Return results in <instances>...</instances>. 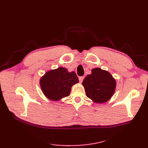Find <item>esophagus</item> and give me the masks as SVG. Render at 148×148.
<instances>
[{"label": "esophagus", "instance_id": "obj_1", "mask_svg": "<svg viewBox=\"0 0 148 148\" xmlns=\"http://www.w3.org/2000/svg\"><path fill=\"white\" fill-rule=\"evenodd\" d=\"M84 78V76H82V77H79V82H80V83H82L83 82Z\"/></svg>", "mask_w": 148, "mask_h": 148}]
</instances>
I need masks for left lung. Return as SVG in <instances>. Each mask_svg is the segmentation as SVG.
Returning a JSON list of instances; mask_svg holds the SVG:
<instances>
[{
	"mask_svg": "<svg viewBox=\"0 0 148 148\" xmlns=\"http://www.w3.org/2000/svg\"><path fill=\"white\" fill-rule=\"evenodd\" d=\"M83 81L86 96L95 103H104L112 97L116 90V82L106 70L95 68Z\"/></svg>",
	"mask_w": 148,
	"mask_h": 148,
	"instance_id": "left-lung-1",
	"label": "left lung"
}]
</instances>
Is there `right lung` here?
Wrapping results in <instances>:
<instances>
[{
	"label": "right lung",
	"mask_w": 148,
	"mask_h": 148,
	"mask_svg": "<svg viewBox=\"0 0 148 148\" xmlns=\"http://www.w3.org/2000/svg\"><path fill=\"white\" fill-rule=\"evenodd\" d=\"M79 82L75 72L59 67L47 71L40 78V85L47 98L57 101L69 96L72 86Z\"/></svg>",
	"instance_id": "add662e5"
}]
</instances>
